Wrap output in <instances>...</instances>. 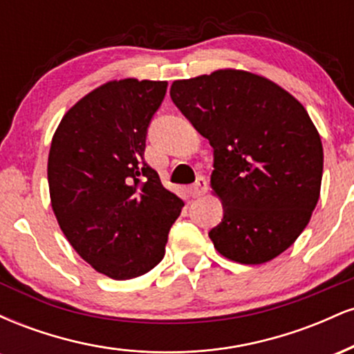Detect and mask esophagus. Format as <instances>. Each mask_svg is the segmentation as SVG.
Here are the masks:
<instances>
[{
    "instance_id": "obj_1",
    "label": "esophagus",
    "mask_w": 354,
    "mask_h": 354,
    "mask_svg": "<svg viewBox=\"0 0 354 354\" xmlns=\"http://www.w3.org/2000/svg\"><path fill=\"white\" fill-rule=\"evenodd\" d=\"M206 191H208V181H206L205 176H198L196 183L191 186V193H193L194 198H198V196H203Z\"/></svg>"
}]
</instances>
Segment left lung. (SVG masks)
Returning a JSON list of instances; mask_svg holds the SVG:
<instances>
[{
	"mask_svg": "<svg viewBox=\"0 0 354 354\" xmlns=\"http://www.w3.org/2000/svg\"><path fill=\"white\" fill-rule=\"evenodd\" d=\"M173 103L214 149L211 188L223 219L209 231L219 254L263 265L306 228L319 200L323 145L293 95L243 70L173 81Z\"/></svg>",
	"mask_w": 354,
	"mask_h": 354,
	"instance_id": "left-lung-1",
	"label": "left lung"
}]
</instances>
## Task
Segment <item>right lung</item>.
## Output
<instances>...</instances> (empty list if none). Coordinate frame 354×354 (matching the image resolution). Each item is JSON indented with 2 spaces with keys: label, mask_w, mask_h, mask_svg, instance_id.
<instances>
[{
  "label": "right lung",
  "mask_w": 354,
  "mask_h": 354,
  "mask_svg": "<svg viewBox=\"0 0 354 354\" xmlns=\"http://www.w3.org/2000/svg\"><path fill=\"white\" fill-rule=\"evenodd\" d=\"M166 81L115 80L63 116L51 140L48 185L61 231L84 261L131 279L163 259L185 206L145 161L146 131Z\"/></svg>",
  "instance_id": "1"
}]
</instances>
